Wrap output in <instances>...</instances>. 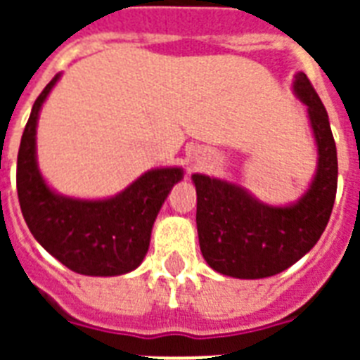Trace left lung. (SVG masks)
Masks as SVG:
<instances>
[{
	"mask_svg": "<svg viewBox=\"0 0 360 360\" xmlns=\"http://www.w3.org/2000/svg\"><path fill=\"white\" fill-rule=\"evenodd\" d=\"M293 93L307 106L318 146V169L308 191L290 205H267L245 186L194 174L200 250L209 267L233 278H267L314 248L335 205L338 158L329 115L304 72Z\"/></svg>",
	"mask_w": 360,
	"mask_h": 360,
	"instance_id": "8db88e82",
	"label": "left lung"
}]
</instances>
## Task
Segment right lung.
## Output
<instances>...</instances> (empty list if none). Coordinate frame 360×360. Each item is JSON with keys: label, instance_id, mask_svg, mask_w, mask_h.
Listing matches in <instances>:
<instances>
[{"label": "right lung", "instance_id": "obj_1", "mask_svg": "<svg viewBox=\"0 0 360 360\" xmlns=\"http://www.w3.org/2000/svg\"><path fill=\"white\" fill-rule=\"evenodd\" d=\"M59 76L37 97L20 141V209L42 248L70 271L87 276L130 273L143 262L155 219L172 186L183 179V169H149L120 194L104 200H78L52 191L37 164V121Z\"/></svg>", "mask_w": 360, "mask_h": 360}]
</instances>
